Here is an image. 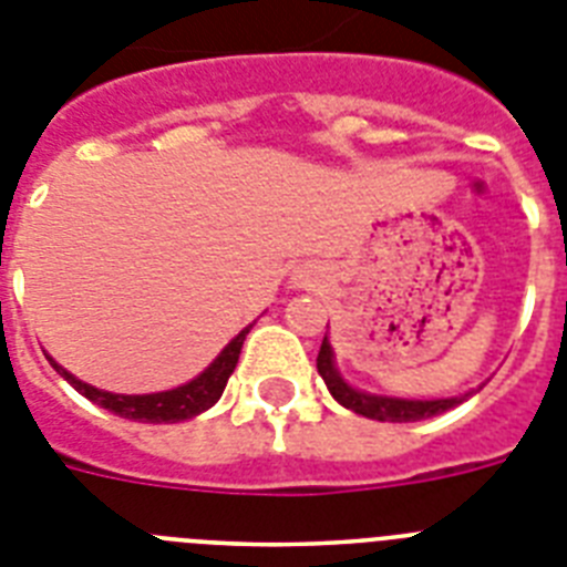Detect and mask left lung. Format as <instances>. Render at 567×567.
Masks as SVG:
<instances>
[{"instance_id":"left-lung-1","label":"left lung","mask_w":567,"mask_h":567,"mask_svg":"<svg viewBox=\"0 0 567 567\" xmlns=\"http://www.w3.org/2000/svg\"><path fill=\"white\" fill-rule=\"evenodd\" d=\"M317 372L326 380L328 392L334 394V401L342 403L346 409L357 412V415L372 417V421H389V423H409L423 421V417L441 415L446 409L458 406L461 398H446V401H401V398H378V394H365L351 389L349 383H342V378L334 369V354L328 346V337L322 340L320 354H317Z\"/></svg>"}]
</instances>
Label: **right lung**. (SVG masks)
<instances>
[{
  "label": "right lung",
  "instance_id": "add662e5",
  "mask_svg": "<svg viewBox=\"0 0 567 567\" xmlns=\"http://www.w3.org/2000/svg\"><path fill=\"white\" fill-rule=\"evenodd\" d=\"M250 328H245L239 337H233L230 342L225 346V351L213 360L207 369L195 380L184 383L178 389H169V392H155V394H112L103 392V389H94L83 380H78L74 374H69L63 365H56L51 360L56 372L63 374L69 380L71 386L78 389L83 398H89L97 406L109 409L114 415L126 417V421H141V423H178L187 421V417L202 415L204 409H210L213 403L221 398L225 392L227 380H230L233 369L239 363L241 354V342H245V334Z\"/></svg>",
  "mask_w": 567,
  "mask_h": 567
}]
</instances>
